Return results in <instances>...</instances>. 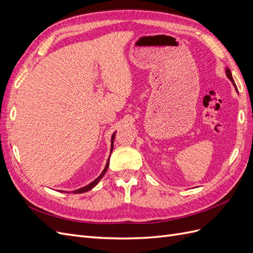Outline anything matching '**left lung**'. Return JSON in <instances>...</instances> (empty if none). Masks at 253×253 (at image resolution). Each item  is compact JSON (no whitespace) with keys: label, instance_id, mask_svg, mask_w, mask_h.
<instances>
[{"label":"left lung","instance_id":"1","mask_svg":"<svg viewBox=\"0 0 253 253\" xmlns=\"http://www.w3.org/2000/svg\"><path fill=\"white\" fill-rule=\"evenodd\" d=\"M226 74H227V77L230 79L231 81H232V83H233V85L236 87V85H235V83H234V80H233V78H232V75H231V72H230V70H228L227 68V71H226Z\"/></svg>","mask_w":253,"mask_h":253}]
</instances>
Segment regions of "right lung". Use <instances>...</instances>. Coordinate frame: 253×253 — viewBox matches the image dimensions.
<instances>
[{"label": "right lung", "instance_id": "add662e5", "mask_svg": "<svg viewBox=\"0 0 253 253\" xmlns=\"http://www.w3.org/2000/svg\"><path fill=\"white\" fill-rule=\"evenodd\" d=\"M115 135H116V133H114L113 134V136H112V149H111V152L113 151V143H114V139H115ZM109 165H110V158L108 159V163H106V166H105V168H104V170L102 171V173L98 176V177L94 180V181H91L89 185H87V186H85V187H83V188H81V189H78V190H75V191H73V193H83V192H86V191H88V190H90V189H93L97 183H98V181L100 180L102 177H103V175L105 174V172H106V170H108V168H109Z\"/></svg>", "mask_w": 253, "mask_h": 253}]
</instances>
